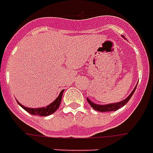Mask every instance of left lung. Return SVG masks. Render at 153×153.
Segmentation results:
<instances>
[{"instance_id": "8db88e82", "label": "left lung", "mask_w": 153, "mask_h": 153, "mask_svg": "<svg viewBox=\"0 0 153 153\" xmlns=\"http://www.w3.org/2000/svg\"><path fill=\"white\" fill-rule=\"evenodd\" d=\"M136 86H137V85H136ZM136 86L134 87L133 91L130 93V95H129V97L126 98L125 100H124V101L120 102L113 103V104H108V105H98V104H95V103L91 102L88 98H87V101H88L89 104L91 106V108H92L93 109H95V110H97V111H99V112H111V111H116V110L121 108L122 107H124V105L129 102V99L131 98V97H132L133 94H134Z\"/></svg>"}]
</instances>
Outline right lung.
Here are the masks:
<instances>
[{
    "mask_svg": "<svg viewBox=\"0 0 153 153\" xmlns=\"http://www.w3.org/2000/svg\"><path fill=\"white\" fill-rule=\"evenodd\" d=\"M63 90L62 91L58 96V97L53 102L50 104L49 106H47L46 108H29L24 107L23 105H21L20 103H19V105L24 108L25 111H27L28 113H29L32 115H38V116H48L51 115L53 113H55L56 111L58 109L59 106H60L61 101H62V93H63Z\"/></svg>",
    "mask_w": 153,
    "mask_h": 153,
    "instance_id": "obj_1",
    "label": "right lung"
}]
</instances>
